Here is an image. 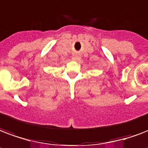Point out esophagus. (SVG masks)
Instances as JSON below:
<instances>
[{
	"label": "esophagus",
	"mask_w": 148,
	"mask_h": 148,
	"mask_svg": "<svg viewBox=\"0 0 148 148\" xmlns=\"http://www.w3.org/2000/svg\"><path fill=\"white\" fill-rule=\"evenodd\" d=\"M80 57H81V56H80L79 54L75 53L73 55V56H72V60H73L74 61H77L78 60H80Z\"/></svg>",
	"instance_id": "obj_1"
}]
</instances>
